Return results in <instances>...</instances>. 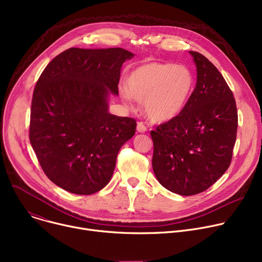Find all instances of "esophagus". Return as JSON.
Listing matches in <instances>:
<instances>
[{
    "label": "esophagus",
    "instance_id": "34e87169",
    "mask_svg": "<svg viewBox=\"0 0 262 262\" xmlns=\"http://www.w3.org/2000/svg\"><path fill=\"white\" fill-rule=\"evenodd\" d=\"M137 130H138L139 133H145V132L147 130V128H146V126L142 123V122H138V124H137Z\"/></svg>",
    "mask_w": 262,
    "mask_h": 262
}]
</instances>
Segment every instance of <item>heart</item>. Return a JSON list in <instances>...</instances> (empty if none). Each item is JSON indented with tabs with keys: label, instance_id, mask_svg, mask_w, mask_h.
Returning <instances> with one entry per match:
<instances>
[{
	"label": "heart",
	"instance_id": "heart-1",
	"mask_svg": "<svg viewBox=\"0 0 262 262\" xmlns=\"http://www.w3.org/2000/svg\"><path fill=\"white\" fill-rule=\"evenodd\" d=\"M194 76L186 66L147 62L135 68L121 90L126 103L143 101L145 114L154 121L165 122L177 117L194 91Z\"/></svg>",
	"mask_w": 262,
	"mask_h": 262
}]
</instances>
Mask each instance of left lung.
<instances>
[{
	"mask_svg": "<svg viewBox=\"0 0 262 262\" xmlns=\"http://www.w3.org/2000/svg\"><path fill=\"white\" fill-rule=\"evenodd\" d=\"M189 54L195 90L177 117L150 132L155 176L181 196L204 191L229 168L238 126L236 102L220 72L199 52Z\"/></svg>",
	"mask_w": 262,
	"mask_h": 262,
	"instance_id": "8db88e82",
	"label": "left lung"
}]
</instances>
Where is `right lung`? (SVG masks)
I'll list each match as a JSON object with an SVG mask.
<instances>
[{
	"mask_svg": "<svg viewBox=\"0 0 262 262\" xmlns=\"http://www.w3.org/2000/svg\"><path fill=\"white\" fill-rule=\"evenodd\" d=\"M123 48H69L45 67L34 87L29 140L45 175L77 195L97 193L112 179L117 156L136 133V120L108 113Z\"/></svg>",
	"mask_w": 262,
	"mask_h": 262,
	"instance_id": "1",
	"label": "right lung"
}]
</instances>
